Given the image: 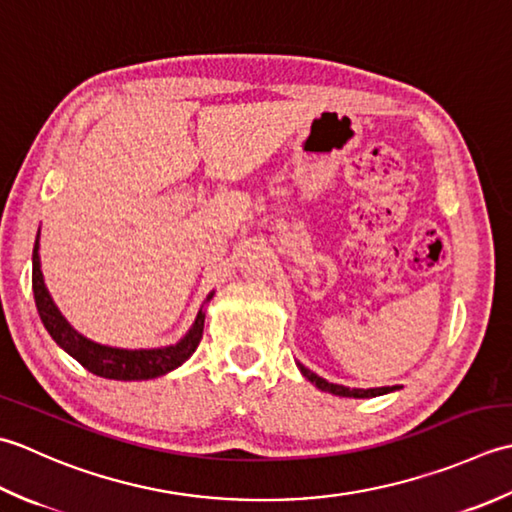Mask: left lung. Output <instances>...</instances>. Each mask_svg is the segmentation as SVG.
Wrapping results in <instances>:
<instances>
[{"label":"left lung","mask_w":512,"mask_h":512,"mask_svg":"<svg viewBox=\"0 0 512 512\" xmlns=\"http://www.w3.org/2000/svg\"><path fill=\"white\" fill-rule=\"evenodd\" d=\"M300 373L305 375V378L316 384V387L320 391H327V393H333V395H340V398H375V395H384V393H391L398 387H380V389H349V387H342V384H333V382H327L322 380L320 375H316L314 371H309L307 367H302V364H298Z\"/></svg>","instance_id":"8db88e82"}]
</instances>
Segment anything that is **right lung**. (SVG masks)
Returning a JSON list of instances; mask_svg holds the SVG:
<instances>
[{"label":"right lung","mask_w":512,"mask_h":512,"mask_svg":"<svg viewBox=\"0 0 512 512\" xmlns=\"http://www.w3.org/2000/svg\"><path fill=\"white\" fill-rule=\"evenodd\" d=\"M33 294H35L39 318L44 322L50 338L55 340L59 347L68 353V356L75 358L83 369L99 375V378H108V380L159 378V375H165L174 371L176 367H181V364L196 351L198 342L203 338V325H205L203 307L198 309L196 320L190 327V331H187L176 344H170V347L119 349V347H106V344L83 338L81 333L72 329L70 322L61 316V311L57 309V305L52 302L48 294L44 274H41V263H39V234L33 249ZM212 296L214 291L207 296V300Z\"/></svg>","instance_id":"right-lung-1"}]
</instances>
